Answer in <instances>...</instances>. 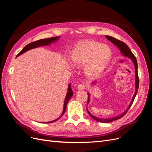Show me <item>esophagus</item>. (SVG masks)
Listing matches in <instances>:
<instances>
[{"instance_id": "obj_1", "label": "esophagus", "mask_w": 152, "mask_h": 152, "mask_svg": "<svg viewBox=\"0 0 152 152\" xmlns=\"http://www.w3.org/2000/svg\"><path fill=\"white\" fill-rule=\"evenodd\" d=\"M78 90H83L86 89V86L84 84H80L79 85H78Z\"/></svg>"}]
</instances>
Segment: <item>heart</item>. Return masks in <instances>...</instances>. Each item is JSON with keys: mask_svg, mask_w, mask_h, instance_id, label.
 <instances>
[{"mask_svg": "<svg viewBox=\"0 0 152 152\" xmlns=\"http://www.w3.org/2000/svg\"><path fill=\"white\" fill-rule=\"evenodd\" d=\"M111 56V49L107 45L86 40L74 49L71 59L76 66L86 65V73L89 76L95 77L103 70Z\"/></svg>", "mask_w": 152, "mask_h": 152, "instance_id": "1", "label": "heart"}]
</instances>
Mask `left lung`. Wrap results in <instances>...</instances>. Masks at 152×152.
I'll return each mask as SVG.
<instances>
[{
    "label": "left lung",
    "mask_w": 152,
    "mask_h": 152,
    "mask_svg": "<svg viewBox=\"0 0 152 152\" xmlns=\"http://www.w3.org/2000/svg\"><path fill=\"white\" fill-rule=\"evenodd\" d=\"M106 38H107L108 40H109L110 42H112L114 45H115L117 47H118V48L120 49L121 53L124 55V56H126V57H127L129 58H130L131 60H132V61L133 62V63H134V68H135L136 91H135V93H134V96H133L132 99L131 100V102L130 103V105L129 106V107L127 108V109L122 114H121V115H118L117 117H115L110 118H98L97 117H95V116L93 115H92L89 112V110H87V108H86L87 113H88L90 115V116L92 118H93V119H94V120L96 121H98L99 122H102V123L111 122L112 121L118 120V119L121 118H122V117H124V115H125L126 113L127 112V111L129 110V109L130 108L131 106L132 105L133 102H134V98H135L137 94V90H138V87H139V77H138V74H137V63L136 58L134 55L133 54V53H132V51L131 50V49H129V48L125 43L122 42V41L119 40H118V39H117L115 38H114V37H113L108 36V35H106ZM94 82H93V83H94ZM87 95H88V98H87V104H88L89 103V101H90V94H89V93H87Z\"/></svg>",
    "instance_id": "1"
}]
</instances>
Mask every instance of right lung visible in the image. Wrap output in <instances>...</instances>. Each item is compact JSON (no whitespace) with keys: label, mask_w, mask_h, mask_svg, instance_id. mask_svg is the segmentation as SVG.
Listing matches in <instances>:
<instances>
[{"label":"right lung","mask_w":152,"mask_h":152,"mask_svg":"<svg viewBox=\"0 0 152 152\" xmlns=\"http://www.w3.org/2000/svg\"><path fill=\"white\" fill-rule=\"evenodd\" d=\"M59 38V37H51V38H48V39H40V40H37V41H35V42H31L29 44H27L26 46L23 49L20 53L19 54H17L16 57L19 56L20 55L22 54L23 53H25L26 51H27V50H28L30 49H34V48H38V47H40V46H43V45H49L50 43H53V42H56V40H58ZM73 94V91L72 90V88H71V86H70V84L68 85V92L66 93V98H65V102H64V105H63V113L61 115V116L59 117V118H58L57 119H56V120H54L53 121H50V122H44V123H46V124H48V123H52V122H54L57 121L58 119L60 118L65 113V111H66V106H67V103L68 102L69 99H70L72 97V96Z\"/></svg>","instance_id":"add662e5"}]
</instances>
